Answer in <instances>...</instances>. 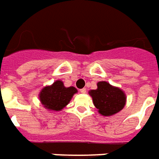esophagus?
Segmentation results:
<instances>
[{
	"mask_svg": "<svg viewBox=\"0 0 159 159\" xmlns=\"http://www.w3.org/2000/svg\"><path fill=\"white\" fill-rule=\"evenodd\" d=\"M80 92H81V93H85V92H86V90H85V88L80 89Z\"/></svg>",
	"mask_w": 159,
	"mask_h": 159,
	"instance_id": "esophagus-1",
	"label": "esophagus"
}]
</instances>
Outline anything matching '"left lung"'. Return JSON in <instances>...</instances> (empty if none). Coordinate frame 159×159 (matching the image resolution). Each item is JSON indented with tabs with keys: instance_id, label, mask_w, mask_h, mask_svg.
<instances>
[{
	"instance_id": "8db88e82",
	"label": "left lung",
	"mask_w": 159,
	"mask_h": 159,
	"mask_svg": "<svg viewBox=\"0 0 159 159\" xmlns=\"http://www.w3.org/2000/svg\"><path fill=\"white\" fill-rule=\"evenodd\" d=\"M93 103L101 115L108 116L121 111L126 103V96L121 89L114 87L108 82L98 83V89L89 92Z\"/></svg>"
}]
</instances>
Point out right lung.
<instances>
[{"mask_svg":"<svg viewBox=\"0 0 159 159\" xmlns=\"http://www.w3.org/2000/svg\"><path fill=\"white\" fill-rule=\"evenodd\" d=\"M76 92L77 90L74 86L65 87L63 82L57 80L52 85L43 89L39 94V98L46 109L58 111L68 104Z\"/></svg>","mask_w":159,"mask_h":159,"instance_id":"obj_1","label":"right lung"}]
</instances>
